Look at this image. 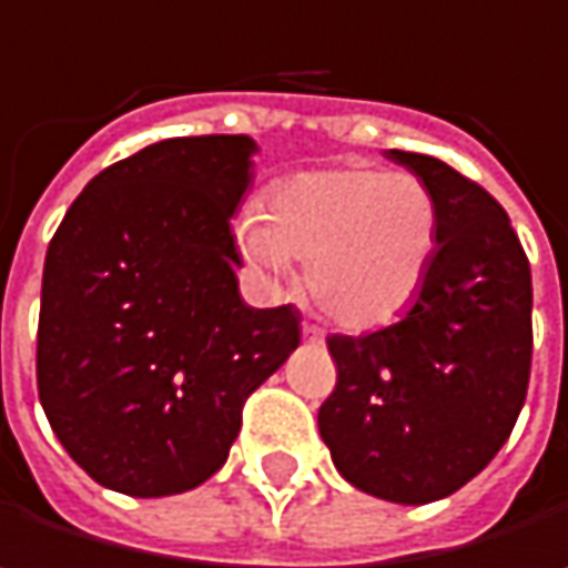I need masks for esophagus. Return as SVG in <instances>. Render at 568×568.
Wrapping results in <instances>:
<instances>
[{"instance_id":"1","label":"esophagus","mask_w":568,"mask_h":568,"mask_svg":"<svg viewBox=\"0 0 568 568\" xmlns=\"http://www.w3.org/2000/svg\"><path fill=\"white\" fill-rule=\"evenodd\" d=\"M302 338H305V342H312V345H322V338H325V332H322L318 325H312V322H305V325H302Z\"/></svg>"}]
</instances>
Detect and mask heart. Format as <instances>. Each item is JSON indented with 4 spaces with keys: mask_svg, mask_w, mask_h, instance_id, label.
Wrapping results in <instances>:
<instances>
[{
    "mask_svg": "<svg viewBox=\"0 0 568 568\" xmlns=\"http://www.w3.org/2000/svg\"><path fill=\"white\" fill-rule=\"evenodd\" d=\"M233 236L260 276L283 280L288 256L305 260V288L328 318L378 328L417 298L434 266L440 203L414 173L318 168L276 180Z\"/></svg>",
    "mask_w": 568,
    "mask_h": 568,
    "instance_id": "heart-1",
    "label": "heart"
}]
</instances>
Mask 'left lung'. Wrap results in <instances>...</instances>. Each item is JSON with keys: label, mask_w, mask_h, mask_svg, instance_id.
Returning a JSON list of instances; mask_svg holds the SVG:
<instances>
[{"label": "left lung", "mask_w": 568, "mask_h": 568, "mask_svg": "<svg viewBox=\"0 0 568 568\" xmlns=\"http://www.w3.org/2000/svg\"><path fill=\"white\" fill-rule=\"evenodd\" d=\"M440 203V246L414 305L332 335L318 434L338 474L392 504L444 500L507 444L532 362V280L507 210L437 158L388 151Z\"/></svg>", "instance_id": "obj_1"}]
</instances>
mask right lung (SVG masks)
Segmentation results:
<instances>
[{
  "instance_id": "right-lung-1",
  "label": "right lung",
  "mask_w": 568,
  "mask_h": 568,
  "mask_svg": "<svg viewBox=\"0 0 568 568\" xmlns=\"http://www.w3.org/2000/svg\"><path fill=\"white\" fill-rule=\"evenodd\" d=\"M246 134L171 138L101 171L42 273L39 397L71 460L128 497H171L230 457L243 404L298 345L292 305L240 295L230 216Z\"/></svg>"
}]
</instances>
